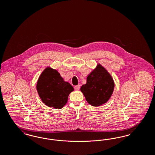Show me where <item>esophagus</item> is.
I'll return each instance as SVG.
<instances>
[{"label":"esophagus","instance_id":"1","mask_svg":"<svg viewBox=\"0 0 155 155\" xmlns=\"http://www.w3.org/2000/svg\"><path fill=\"white\" fill-rule=\"evenodd\" d=\"M80 88V85H76L74 87V89L75 91H78Z\"/></svg>","mask_w":155,"mask_h":155}]
</instances>
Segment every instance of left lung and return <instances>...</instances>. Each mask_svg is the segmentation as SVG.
<instances>
[{"instance_id": "8db88e82", "label": "left lung", "mask_w": 155, "mask_h": 155, "mask_svg": "<svg viewBox=\"0 0 155 155\" xmlns=\"http://www.w3.org/2000/svg\"><path fill=\"white\" fill-rule=\"evenodd\" d=\"M114 88V81L107 71L98 64L87 78V83L81 87V92L87 101L94 106L106 103Z\"/></svg>"}]
</instances>
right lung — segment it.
Returning a JSON list of instances; mask_svg holds the SVG:
<instances>
[{
	"instance_id": "add662e5",
	"label": "right lung",
	"mask_w": 155,
	"mask_h": 155,
	"mask_svg": "<svg viewBox=\"0 0 155 155\" xmlns=\"http://www.w3.org/2000/svg\"><path fill=\"white\" fill-rule=\"evenodd\" d=\"M37 89L42 101L49 107L60 109L67 102L73 87L64 81L56 70L47 67L37 82Z\"/></svg>"
}]
</instances>
